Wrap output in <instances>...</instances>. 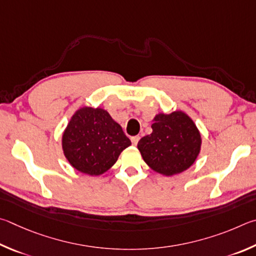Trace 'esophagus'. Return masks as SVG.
Instances as JSON below:
<instances>
[{
  "label": "esophagus",
  "instance_id": "34e87169",
  "mask_svg": "<svg viewBox=\"0 0 256 256\" xmlns=\"http://www.w3.org/2000/svg\"><path fill=\"white\" fill-rule=\"evenodd\" d=\"M130 140H132V145L136 146L138 144V142H140V136H134V137L130 138Z\"/></svg>",
  "mask_w": 256,
  "mask_h": 256
}]
</instances>
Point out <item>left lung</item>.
Masks as SVG:
<instances>
[{
    "instance_id": "1",
    "label": "left lung",
    "mask_w": 256,
    "mask_h": 256,
    "mask_svg": "<svg viewBox=\"0 0 256 256\" xmlns=\"http://www.w3.org/2000/svg\"><path fill=\"white\" fill-rule=\"evenodd\" d=\"M150 135L138 142L142 160L154 172L172 176L186 171L196 162L202 138L194 121L184 111L156 114Z\"/></svg>"
}]
</instances>
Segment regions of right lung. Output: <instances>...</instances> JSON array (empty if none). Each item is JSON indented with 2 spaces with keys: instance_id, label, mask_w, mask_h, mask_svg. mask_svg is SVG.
Instances as JSON below:
<instances>
[{
  "instance_id": "obj_1",
  "label": "right lung",
  "mask_w": 256,
  "mask_h": 256,
  "mask_svg": "<svg viewBox=\"0 0 256 256\" xmlns=\"http://www.w3.org/2000/svg\"><path fill=\"white\" fill-rule=\"evenodd\" d=\"M132 145L121 126L102 108L80 106L70 116L62 136L66 160L76 171L98 176L118 160Z\"/></svg>"
}]
</instances>
